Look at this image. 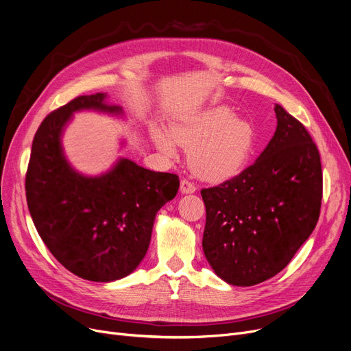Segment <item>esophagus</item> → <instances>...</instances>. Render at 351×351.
<instances>
[{
    "mask_svg": "<svg viewBox=\"0 0 351 351\" xmlns=\"http://www.w3.org/2000/svg\"><path fill=\"white\" fill-rule=\"evenodd\" d=\"M180 192L182 193H193V192H196L195 183L189 182L188 179H182L180 180Z\"/></svg>",
    "mask_w": 351,
    "mask_h": 351,
    "instance_id": "obj_1",
    "label": "esophagus"
}]
</instances>
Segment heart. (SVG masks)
Wrapping results in <instances>:
<instances>
[{
	"label": "heart",
	"mask_w": 351,
	"mask_h": 351,
	"mask_svg": "<svg viewBox=\"0 0 351 351\" xmlns=\"http://www.w3.org/2000/svg\"><path fill=\"white\" fill-rule=\"evenodd\" d=\"M151 139L158 149L175 156L176 145L189 149L192 171L202 179L219 182L241 173L257 143L253 125L236 118L225 105H216L171 126L169 134L151 128Z\"/></svg>",
	"instance_id": "heart-1"
}]
</instances>
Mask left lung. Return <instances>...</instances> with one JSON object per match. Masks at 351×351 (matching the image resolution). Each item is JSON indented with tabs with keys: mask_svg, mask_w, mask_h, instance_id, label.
<instances>
[{
	"mask_svg": "<svg viewBox=\"0 0 351 351\" xmlns=\"http://www.w3.org/2000/svg\"><path fill=\"white\" fill-rule=\"evenodd\" d=\"M274 112L276 132L254 163L200 191L206 206L202 246L215 273L233 286H253L282 271L320 215L317 146L280 105Z\"/></svg>",
	"mask_w": 351,
	"mask_h": 351,
	"instance_id": "left-lung-1",
	"label": "left lung"
}]
</instances>
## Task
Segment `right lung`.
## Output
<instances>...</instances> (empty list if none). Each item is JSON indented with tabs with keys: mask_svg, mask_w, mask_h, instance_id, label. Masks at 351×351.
<instances>
[{
	"mask_svg": "<svg viewBox=\"0 0 351 351\" xmlns=\"http://www.w3.org/2000/svg\"><path fill=\"white\" fill-rule=\"evenodd\" d=\"M106 99L102 92L82 95L51 112L34 136L25 176L28 209L45 246L71 273L101 283L139 266L158 210L179 189L176 175L126 158L98 176L72 168L62 147L64 129L81 110L122 117V108Z\"/></svg>",
	"mask_w": 351,
	"mask_h": 351,
	"instance_id": "1",
	"label": "right lung"
}]
</instances>
